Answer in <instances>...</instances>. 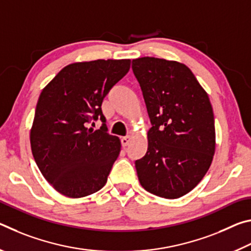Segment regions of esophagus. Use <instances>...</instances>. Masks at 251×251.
Masks as SVG:
<instances>
[{"label": "esophagus", "mask_w": 251, "mask_h": 251, "mask_svg": "<svg viewBox=\"0 0 251 251\" xmlns=\"http://www.w3.org/2000/svg\"><path fill=\"white\" fill-rule=\"evenodd\" d=\"M130 139H131L130 136H125V137H123V138L121 139V142H122V145L124 146V147L128 146V145H129V143H130Z\"/></svg>", "instance_id": "34e87169"}]
</instances>
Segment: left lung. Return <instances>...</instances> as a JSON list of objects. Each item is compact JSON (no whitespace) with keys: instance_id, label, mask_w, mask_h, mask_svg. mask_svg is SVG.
<instances>
[{"instance_id":"obj_1","label":"left lung","mask_w":251,"mask_h":251,"mask_svg":"<svg viewBox=\"0 0 251 251\" xmlns=\"http://www.w3.org/2000/svg\"><path fill=\"white\" fill-rule=\"evenodd\" d=\"M131 69L151 123L146 155L135 161L139 182L156 196L179 198L199 184L215 154L209 97L181 63L147 56L133 59Z\"/></svg>"}]
</instances>
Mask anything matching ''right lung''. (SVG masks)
I'll list each match as a JSON object with an SVG mask.
<instances>
[{
    "mask_svg": "<svg viewBox=\"0 0 251 251\" xmlns=\"http://www.w3.org/2000/svg\"><path fill=\"white\" fill-rule=\"evenodd\" d=\"M129 67L130 59L73 63L41 93L29 136L32 154L45 179L66 197L88 196L107 181L121 142L107 133L101 103ZM99 118L101 128L88 129Z\"/></svg>",
    "mask_w": 251,
    "mask_h": 251,
    "instance_id": "obj_1",
    "label": "right lung"
}]
</instances>
